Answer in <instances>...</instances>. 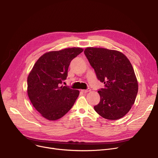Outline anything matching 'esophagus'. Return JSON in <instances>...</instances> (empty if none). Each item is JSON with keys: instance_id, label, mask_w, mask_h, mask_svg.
Wrapping results in <instances>:
<instances>
[{"instance_id": "1", "label": "esophagus", "mask_w": 158, "mask_h": 158, "mask_svg": "<svg viewBox=\"0 0 158 158\" xmlns=\"http://www.w3.org/2000/svg\"><path fill=\"white\" fill-rule=\"evenodd\" d=\"M90 90H91L90 89H87V90H81V91L82 92H83V93H87V92H90Z\"/></svg>"}]
</instances>
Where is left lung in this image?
<instances>
[{
  "label": "left lung",
  "instance_id": "obj_1",
  "mask_svg": "<svg viewBox=\"0 0 158 158\" xmlns=\"http://www.w3.org/2000/svg\"><path fill=\"white\" fill-rule=\"evenodd\" d=\"M97 77L104 84L98 91L101 100L94 106L102 118L116 120L125 116L134 104L138 82L128 59L122 52L100 47L84 51Z\"/></svg>",
  "mask_w": 158,
  "mask_h": 158
}]
</instances>
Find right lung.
Here are the masks:
<instances>
[{
    "label": "right lung",
    "instance_id": "add662e5",
    "mask_svg": "<svg viewBox=\"0 0 158 158\" xmlns=\"http://www.w3.org/2000/svg\"><path fill=\"white\" fill-rule=\"evenodd\" d=\"M83 49L67 48L43 54L37 60L27 78V93L35 110L48 120L64 116L75 104L80 92L60 86L68 76L73 59Z\"/></svg>",
    "mask_w": 158,
    "mask_h": 158
}]
</instances>
